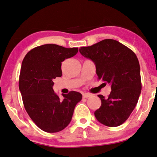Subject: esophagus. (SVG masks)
<instances>
[{"instance_id":"34e87169","label":"esophagus","mask_w":157,"mask_h":157,"mask_svg":"<svg viewBox=\"0 0 157 157\" xmlns=\"http://www.w3.org/2000/svg\"><path fill=\"white\" fill-rule=\"evenodd\" d=\"M92 96V95L90 93H84L83 94V98H90Z\"/></svg>"}]
</instances>
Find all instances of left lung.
I'll list each match as a JSON object with an SVG mask.
<instances>
[{
    "label": "left lung",
    "mask_w": 157,
    "mask_h": 157,
    "mask_svg": "<svg viewBox=\"0 0 157 157\" xmlns=\"http://www.w3.org/2000/svg\"><path fill=\"white\" fill-rule=\"evenodd\" d=\"M79 51L95 63L98 79L111 86L108 98L98 95L101 105L94 113L96 119L106 126H120L135 109L141 94L137 57L129 48L113 39L103 40Z\"/></svg>",
    "instance_id": "8db88e82"
}]
</instances>
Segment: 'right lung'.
Segmentation results:
<instances>
[{
    "label": "right lung",
    "instance_id": "1",
    "mask_svg": "<svg viewBox=\"0 0 157 157\" xmlns=\"http://www.w3.org/2000/svg\"><path fill=\"white\" fill-rule=\"evenodd\" d=\"M78 52V48L47 44L31 49L22 62L19 89L24 106L32 121L44 132L64 129L82 98L76 91L62 94L59 98L53 89V79L62 76V62Z\"/></svg>",
    "mask_w": 157,
    "mask_h": 157
}]
</instances>
